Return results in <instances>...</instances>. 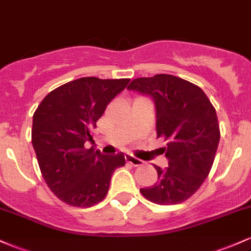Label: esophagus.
Segmentation results:
<instances>
[{
  "instance_id": "34e87169",
  "label": "esophagus",
  "mask_w": 251,
  "mask_h": 251,
  "mask_svg": "<svg viewBox=\"0 0 251 251\" xmlns=\"http://www.w3.org/2000/svg\"><path fill=\"white\" fill-rule=\"evenodd\" d=\"M125 159H126V162L129 163V164H132V165H133V166L143 165V160L138 159V158H135V157H133V155H131V154H126L125 155Z\"/></svg>"
}]
</instances>
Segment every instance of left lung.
I'll return each mask as SVG.
<instances>
[{
  "instance_id": "8db88e82",
  "label": "left lung",
  "mask_w": 251,
  "mask_h": 251,
  "mask_svg": "<svg viewBox=\"0 0 251 251\" xmlns=\"http://www.w3.org/2000/svg\"><path fill=\"white\" fill-rule=\"evenodd\" d=\"M127 89L153 100L157 135L168 142L163 150L169 166L154 165L158 181L140 192L160 205L181 203L201 188L214 164L221 137L214 106L198 86L169 74L138 77Z\"/></svg>"
}]
</instances>
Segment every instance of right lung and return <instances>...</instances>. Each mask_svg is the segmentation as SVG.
Returning <instances> with one entry per match:
<instances>
[{"label":"right lung","instance_id":"obj_1","mask_svg":"<svg viewBox=\"0 0 251 251\" xmlns=\"http://www.w3.org/2000/svg\"><path fill=\"white\" fill-rule=\"evenodd\" d=\"M129 79L87 76L45 97L33 116L31 143L43 179L59 200L88 208L107 195L114 170L125 165L123 152L103 155L85 149L108 102Z\"/></svg>","mask_w":251,"mask_h":251}]
</instances>
